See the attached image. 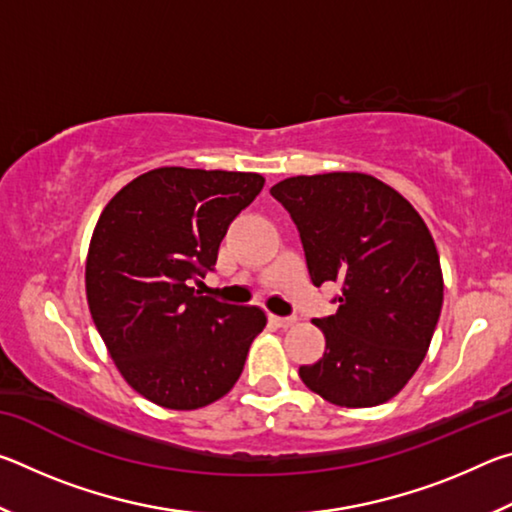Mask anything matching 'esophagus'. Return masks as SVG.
Returning <instances> with one entry per match:
<instances>
[{
	"label": "esophagus",
	"instance_id": "esophagus-1",
	"mask_svg": "<svg viewBox=\"0 0 512 512\" xmlns=\"http://www.w3.org/2000/svg\"><path fill=\"white\" fill-rule=\"evenodd\" d=\"M271 323L273 325H277V327H291V325H296V316H271Z\"/></svg>",
	"mask_w": 512,
	"mask_h": 512
}]
</instances>
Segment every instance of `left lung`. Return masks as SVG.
<instances>
[{
	"label": "left lung",
	"instance_id": "obj_1",
	"mask_svg": "<svg viewBox=\"0 0 512 512\" xmlns=\"http://www.w3.org/2000/svg\"><path fill=\"white\" fill-rule=\"evenodd\" d=\"M271 196L296 223L314 287H341L336 314L314 318L325 354L300 366V379L348 409L388 402L418 370L443 307L429 228L402 194L366 173L287 178Z\"/></svg>",
	"mask_w": 512,
	"mask_h": 512
}]
</instances>
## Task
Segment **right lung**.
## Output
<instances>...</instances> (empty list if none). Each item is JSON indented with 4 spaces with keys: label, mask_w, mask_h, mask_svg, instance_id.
I'll use <instances>...</instances> for the list:
<instances>
[{
    "label": "right lung",
    "mask_w": 512,
    "mask_h": 512,
    "mask_svg": "<svg viewBox=\"0 0 512 512\" xmlns=\"http://www.w3.org/2000/svg\"><path fill=\"white\" fill-rule=\"evenodd\" d=\"M262 187L259 173L162 167L99 216L85 264L92 320L128 384L164 409H201L228 393L266 327L259 307L192 287Z\"/></svg>",
    "instance_id": "obj_1"
}]
</instances>
